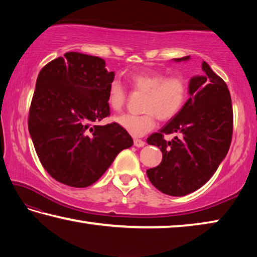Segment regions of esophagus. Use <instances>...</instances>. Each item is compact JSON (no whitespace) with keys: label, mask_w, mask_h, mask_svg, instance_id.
I'll return each mask as SVG.
<instances>
[{"label":"esophagus","mask_w":257,"mask_h":257,"mask_svg":"<svg viewBox=\"0 0 257 257\" xmlns=\"http://www.w3.org/2000/svg\"><path fill=\"white\" fill-rule=\"evenodd\" d=\"M134 145L136 147H143L145 145V142L142 139H134Z\"/></svg>","instance_id":"obj_1"}]
</instances>
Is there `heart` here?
Segmentation results:
<instances>
[{
    "label": "heart",
    "instance_id": "b5f03b06",
    "mask_svg": "<svg viewBox=\"0 0 257 257\" xmlns=\"http://www.w3.org/2000/svg\"><path fill=\"white\" fill-rule=\"evenodd\" d=\"M133 89L145 94L143 114L116 116L115 122L134 137H141L155 127L156 116L168 121L181 111L188 95V81L181 75L165 77L163 73H136L129 78ZM127 101V92L119 80L108 85L107 104L113 111L122 110Z\"/></svg>",
    "mask_w": 257,
    "mask_h": 257
}]
</instances>
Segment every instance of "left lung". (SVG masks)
Wrapping results in <instances>:
<instances>
[{"label":"left lung","mask_w":257,"mask_h":257,"mask_svg":"<svg viewBox=\"0 0 257 257\" xmlns=\"http://www.w3.org/2000/svg\"><path fill=\"white\" fill-rule=\"evenodd\" d=\"M190 56L173 59L188 61ZM189 98L175 118L147 138L160 147L162 162L149 169L156 189L170 196H185L206 184L227 155L232 137V105L228 86L204 61L202 73L190 78ZM176 133L172 141L164 134Z\"/></svg>","instance_id":"left-lung-1"}]
</instances>
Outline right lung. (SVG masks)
<instances>
[{
  "mask_svg": "<svg viewBox=\"0 0 257 257\" xmlns=\"http://www.w3.org/2000/svg\"><path fill=\"white\" fill-rule=\"evenodd\" d=\"M113 79L103 59L78 52L51 61L38 75L28 129L42 165L61 184L93 185L121 151L133 146L120 124L96 123L110 115Z\"/></svg>",
  "mask_w": 257,
  "mask_h": 257,
  "instance_id": "add662e5",
  "label": "right lung"
}]
</instances>
